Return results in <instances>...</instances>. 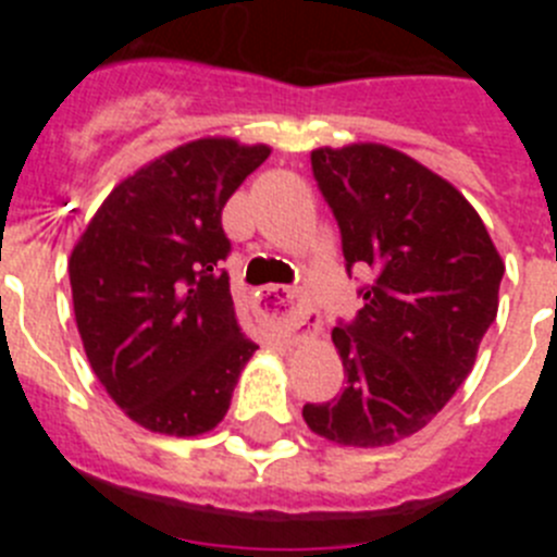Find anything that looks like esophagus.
Returning <instances> with one entry per match:
<instances>
[{
    "label": "esophagus",
    "mask_w": 557,
    "mask_h": 557,
    "mask_svg": "<svg viewBox=\"0 0 557 557\" xmlns=\"http://www.w3.org/2000/svg\"><path fill=\"white\" fill-rule=\"evenodd\" d=\"M259 309L268 314L270 321L278 323L284 332L298 334V337L321 329V314L314 312L312 304L307 301V295L301 289L278 287V284L262 287V293H259Z\"/></svg>",
    "instance_id": "esophagus-1"
}]
</instances>
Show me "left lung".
Here are the masks:
<instances>
[{
	"label": "left lung",
	"mask_w": 557,
	"mask_h": 557,
	"mask_svg": "<svg viewBox=\"0 0 557 557\" xmlns=\"http://www.w3.org/2000/svg\"><path fill=\"white\" fill-rule=\"evenodd\" d=\"M346 268H371L366 307L332 339L346 387L304 405L314 435L379 449L424 430L466 382L496 321L499 250L474 206L430 166L387 145L312 150Z\"/></svg>",
	"instance_id": "8db88e82"
}]
</instances>
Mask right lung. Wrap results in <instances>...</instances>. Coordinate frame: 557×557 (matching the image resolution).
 Masks as SVG:
<instances>
[{
  "label": "right lung",
  "instance_id": "add662e5",
  "mask_svg": "<svg viewBox=\"0 0 557 557\" xmlns=\"http://www.w3.org/2000/svg\"><path fill=\"white\" fill-rule=\"evenodd\" d=\"M268 156V145L228 136L186 141L113 186L72 248L91 371L145 430H214L259 348L239 329L220 262L231 250L223 206Z\"/></svg>",
  "mask_w": 557,
  "mask_h": 557
}]
</instances>
